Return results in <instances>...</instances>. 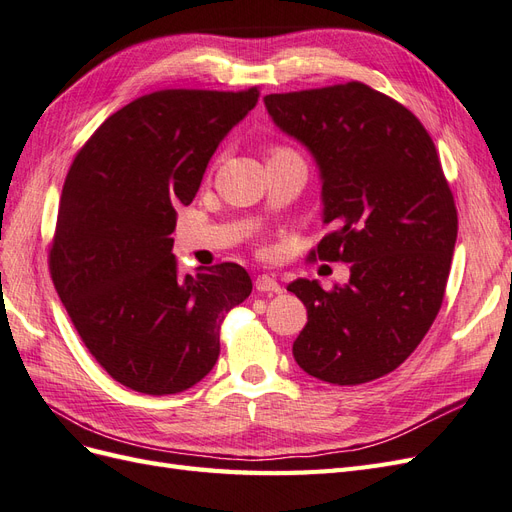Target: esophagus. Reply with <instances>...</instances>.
<instances>
[{"label": "esophagus", "mask_w": 512, "mask_h": 512, "mask_svg": "<svg viewBox=\"0 0 512 512\" xmlns=\"http://www.w3.org/2000/svg\"><path fill=\"white\" fill-rule=\"evenodd\" d=\"M258 292H269V294H280L284 288L277 284L271 275H258L256 282H254Z\"/></svg>", "instance_id": "34e87169"}]
</instances>
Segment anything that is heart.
Segmentation results:
<instances>
[{
  "label": "heart",
  "instance_id": "obj_1",
  "mask_svg": "<svg viewBox=\"0 0 512 512\" xmlns=\"http://www.w3.org/2000/svg\"><path fill=\"white\" fill-rule=\"evenodd\" d=\"M282 151H288V149H275V153H282ZM275 153H273V156H275Z\"/></svg>",
  "mask_w": 512,
  "mask_h": 512
}]
</instances>
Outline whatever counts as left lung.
I'll use <instances>...</instances> for the list:
<instances>
[{
    "label": "left lung",
    "instance_id": "8db88e82",
    "mask_svg": "<svg viewBox=\"0 0 512 512\" xmlns=\"http://www.w3.org/2000/svg\"><path fill=\"white\" fill-rule=\"evenodd\" d=\"M265 106L320 170L322 222L335 230L309 256L350 262L346 286H288L307 307L294 361L322 382L376 380L421 344L444 299L457 209L436 145L406 106L356 81Z\"/></svg>",
    "mask_w": 512,
    "mask_h": 512
}]
</instances>
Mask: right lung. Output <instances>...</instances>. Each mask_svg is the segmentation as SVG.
<instances>
[{"mask_svg": "<svg viewBox=\"0 0 512 512\" xmlns=\"http://www.w3.org/2000/svg\"><path fill=\"white\" fill-rule=\"evenodd\" d=\"M245 91L162 89L113 113L76 153L49 254L53 284L106 374L145 395H175L220 356V327L252 292L222 262L179 275L177 207L190 205L224 136L252 111Z\"/></svg>", "mask_w": 512, "mask_h": 512, "instance_id": "1", "label": "right lung"}]
</instances>
